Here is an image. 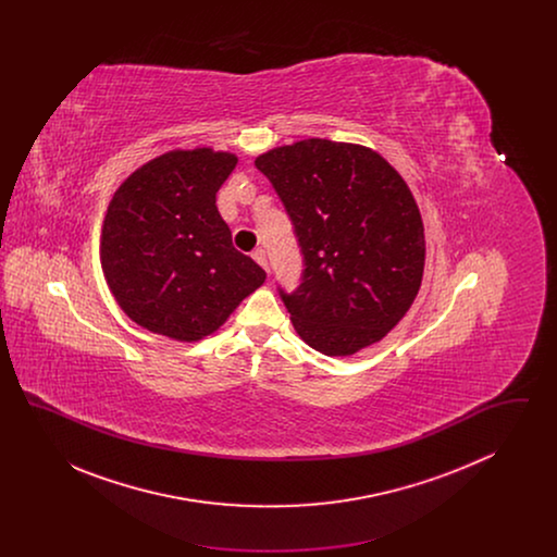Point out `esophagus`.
<instances>
[{"mask_svg":"<svg viewBox=\"0 0 557 557\" xmlns=\"http://www.w3.org/2000/svg\"><path fill=\"white\" fill-rule=\"evenodd\" d=\"M252 259H255L259 265L263 267V269H267V255L263 248H257V250L252 252Z\"/></svg>","mask_w":557,"mask_h":557,"instance_id":"34e87169","label":"esophagus"}]
</instances>
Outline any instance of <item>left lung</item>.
Listing matches in <instances>:
<instances>
[{
    "label": "left lung",
    "mask_w": 557,
    "mask_h": 557,
    "mask_svg": "<svg viewBox=\"0 0 557 557\" xmlns=\"http://www.w3.org/2000/svg\"><path fill=\"white\" fill-rule=\"evenodd\" d=\"M290 214L302 284L282 294L296 334L327 357L380 343L422 286L424 223L397 169L371 148L302 139L255 160Z\"/></svg>",
    "instance_id": "obj_1"
}]
</instances>
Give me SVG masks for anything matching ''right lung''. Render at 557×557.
<instances>
[{
	"mask_svg": "<svg viewBox=\"0 0 557 557\" xmlns=\"http://www.w3.org/2000/svg\"><path fill=\"white\" fill-rule=\"evenodd\" d=\"M238 157L212 148L148 160L108 205L100 261L129 318L160 336L196 343L216 332L267 273L232 244L216 191Z\"/></svg>",
	"mask_w": 557,
	"mask_h": 557,
	"instance_id": "1",
	"label": "right lung"
}]
</instances>
